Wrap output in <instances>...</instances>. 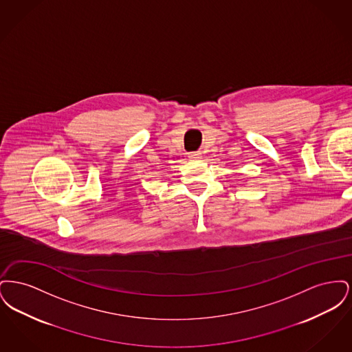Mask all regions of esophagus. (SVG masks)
Masks as SVG:
<instances>
[{
  "mask_svg": "<svg viewBox=\"0 0 352 352\" xmlns=\"http://www.w3.org/2000/svg\"><path fill=\"white\" fill-rule=\"evenodd\" d=\"M201 153H198V151H194V153H190L188 154V158L191 160V161H197V160H201Z\"/></svg>",
  "mask_w": 352,
  "mask_h": 352,
  "instance_id": "obj_1",
  "label": "esophagus"
}]
</instances>
